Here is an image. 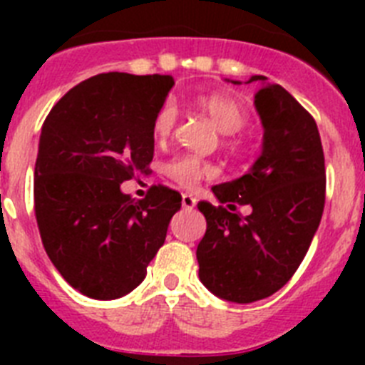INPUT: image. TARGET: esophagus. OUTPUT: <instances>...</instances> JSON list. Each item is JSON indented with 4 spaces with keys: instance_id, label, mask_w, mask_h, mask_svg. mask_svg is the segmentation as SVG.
Returning <instances> with one entry per match:
<instances>
[{
    "instance_id": "1",
    "label": "esophagus",
    "mask_w": 365,
    "mask_h": 365,
    "mask_svg": "<svg viewBox=\"0 0 365 365\" xmlns=\"http://www.w3.org/2000/svg\"><path fill=\"white\" fill-rule=\"evenodd\" d=\"M195 205H197V199L190 193H182V208L185 210H192V208H195Z\"/></svg>"
}]
</instances>
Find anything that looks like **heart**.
<instances>
[{
    "label": "heart",
    "mask_w": 365,
    "mask_h": 365,
    "mask_svg": "<svg viewBox=\"0 0 365 365\" xmlns=\"http://www.w3.org/2000/svg\"><path fill=\"white\" fill-rule=\"evenodd\" d=\"M197 106L210 117L215 128L221 133L227 135V144L232 150H243L245 144L240 135H237V131L243 130L245 124L248 122V111L240 100H235L234 96L222 95V93H208V95L199 96ZM175 106H173L172 100H166L157 109L153 122H151L153 135L157 138H160V140H164V138L172 135L173 128H175ZM164 173L173 182L182 186V188H193L202 179H208V177L214 175L215 170L212 164L199 159L195 155H179V157L172 159L164 166Z\"/></svg>",
    "instance_id": "b5f03b06"
}]
</instances>
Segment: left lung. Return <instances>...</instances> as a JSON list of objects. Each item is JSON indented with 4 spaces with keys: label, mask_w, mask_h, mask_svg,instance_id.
Here are the masks:
<instances>
[{
    "label": "left lung",
    "mask_w": 365,
    "mask_h": 365,
    "mask_svg": "<svg viewBox=\"0 0 365 365\" xmlns=\"http://www.w3.org/2000/svg\"><path fill=\"white\" fill-rule=\"evenodd\" d=\"M256 93L263 150L240 179L212 188L221 205H197L206 232L197 247L199 278L215 296L252 303L279 291L299 267L325 205V159L311 113L278 83ZM227 204L230 211L225 209ZM248 204V216L234 212Z\"/></svg>",
    "instance_id": "8db88e82"
}]
</instances>
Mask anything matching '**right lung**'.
<instances>
[{
  "label": "right lung",
  "mask_w": 365,
  "mask_h": 365,
  "mask_svg": "<svg viewBox=\"0 0 365 365\" xmlns=\"http://www.w3.org/2000/svg\"><path fill=\"white\" fill-rule=\"evenodd\" d=\"M170 74L102 73L74 86L41 125L34 214L45 252L73 289L115 299L146 278V267L180 210V193L151 186L131 199L120 185L153 160L155 113Z\"/></svg>",
  "instance_id": "add662e5"
}]
</instances>
